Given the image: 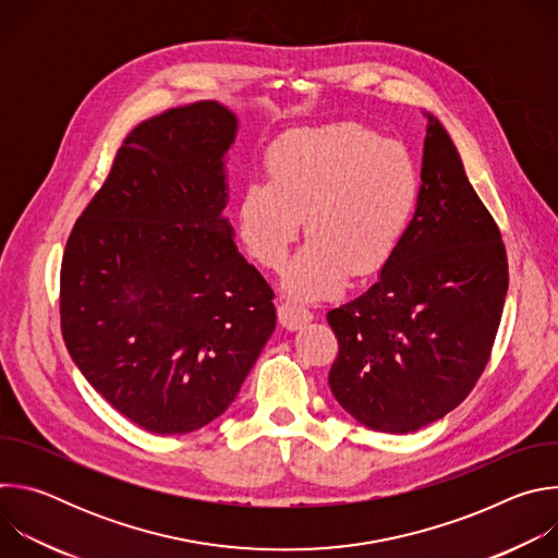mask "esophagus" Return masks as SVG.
Here are the masks:
<instances>
[{
	"instance_id": "esophagus-1",
	"label": "esophagus",
	"mask_w": 558,
	"mask_h": 558,
	"mask_svg": "<svg viewBox=\"0 0 558 558\" xmlns=\"http://www.w3.org/2000/svg\"><path fill=\"white\" fill-rule=\"evenodd\" d=\"M311 317H313V313L293 300H280V304H278V320L289 331H295L298 327L308 323Z\"/></svg>"
}]
</instances>
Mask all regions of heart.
Segmentation results:
<instances>
[{
  "instance_id": "1",
  "label": "heart",
  "mask_w": 558,
  "mask_h": 558,
  "mask_svg": "<svg viewBox=\"0 0 558 558\" xmlns=\"http://www.w3.org/2000/svg\"><path fill=\"white\" fill-rule=\"evenodd\" d=\"M267 181L243 187L235 225L247 254L278 269L304 218L306 247L284 274L300 295H329L347 276L379 271L400 247L422 194L413 154L357 123L298 128L276 138Z\"/></svg>"
}]
</instances>
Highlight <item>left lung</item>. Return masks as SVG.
Returning a JSON list of instances; mask_svg holds the SVG:
<instances>
[{
  "mask_svg": "<svg viewBox=\"0 0 558 558\" xmlns=\"http://www.w3.org/2000/svg\"><path fill=\"white\" fill-rule=\"evenodd\" d=\"M422 194L377 282L331 308L329 386L379 433H415L457 409L482 377L508 291L501 231L472 190L444 125L428 117Z\"/></svg>",
  "mask_w": 558,
  "mask_h": 558,
  "instance_id": "left-lung-1",
  "label": "left lung"
}]
</instances>
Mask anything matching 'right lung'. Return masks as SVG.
<instances>
[{"mask_svg":"<svg viewBox=\"0 0 558 558\" xmlns=\"http://www.w3.org/2000/svg\"><path fill=\"white\" fill-rule=\"evenodd\" d=\"M233 136L216 101L141 121L65 243V349L106 402L156 435L220 417L276 329L274 291L222 218Z\"/></svg>","mask_w":558,"mask_h":558,"instance_id":"right-lung-1","label":"right lung"}]
</instances>
